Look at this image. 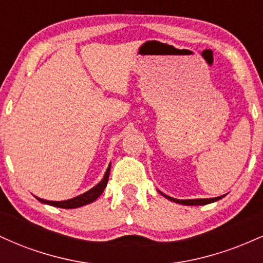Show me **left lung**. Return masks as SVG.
Instances as JSON below:
<instances>
[{
	"instance_id": "left-lung-1",
	"label": "left lung",
	"mask_w": 263,
	"mask_h": 263,
	"mask_svg": "<svg viewBox=\"0 0 263 263\" xmlns=\"http://www.w3.org/2000/svg\"><path fill=\"white\" fill-rule=\"evenodd\" d=\"M159 192V190H158ZM161 194L163 195L164 198H167L168 200L171 201H174V203L177 204H182V205H205V204H210V203H214V201H218L220 200L221 198H224L225 195H221V197H216V198H210V199H176V198H172V197H168V195L163 194L162 192H159Z\"/></svg>"
}]
</instances>
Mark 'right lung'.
<instances>
[{
  "instance_id": "obj_1",
  "label": "right lung",
  "mask_w": 263,
  "mask_h": 263,
  "mask_svg": "<svg viewBox=\"0 0 263 263\" xmlns=\"http://www.w3.org/2000/svg\"><path fill=\"white\" fill-rule=\"evenodd\" d=\"M110 170H111V163L108 164L106 172H105V176L101 179L100 183L96 184L95 186H92L91 189H89L87 192L83 193V194L78 195V197L68 199V200H62V201H53V200H44L42 198H37L38 201L43 204H48L52 205V206L55 208H63V209H75V208H80L84 206V205H87L92 201H95L100 195L102 194L105 188H106L107 182H108V176H110Z\"/></svg>"
}]
</instances>
